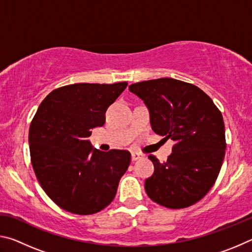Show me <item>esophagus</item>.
<instances>
[{"mask_svg":"<svg viewBox=\"0 0 252 252\" xmlns=\"http://www.w3.org/2000/svg\"><path fill=\"white\" fill-rule=\"evenodd\" d=\"M141 158H142V156L139 155L138 152H132V153H131V159H132V161H136V160L141 159Z\"/></svg>","mask_w":252,"mask_h":252,"instance_id":"esophagus-1","label":"esophagus"}]
</instances>
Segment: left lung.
<instances>
[{
	"mask_svg": "<svg viewBox=\"0 0 252 252\" xmlns=\"http://www.w3.org/2000/svg\"><path fill=\"white\" fill-rule=\"evenodd\" d=\"M129 90L148 106L152 130L176 142L167 161L148 157L155 172L144 182L147 194L169 209L192 206L215 185L222 165V114L201 89L180 80L143 81Z\"/></svg>",
	"mask_w": 252,
	"mask_h": 252,
	"instance_id": "1",
	"label": "left lung"
}]
</instances>
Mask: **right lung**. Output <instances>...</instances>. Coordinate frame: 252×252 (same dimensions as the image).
I'll return each mask as SVG.
<instances>
[{
  "label": "right lung",
  "instance_id": "1",
  "mask_svg": "<svg viewBox=\"0 0 252 252\" xmlns=\"http://www.w3.org/2000/svg\"><path fill=\"white\" fill-rule=\"evenodd\" d=\"M127 82L75 83L55 89L42 101L29 130L31 162L42 189L75 215H93L116 197L131 162L126 150L103 152L88 138L105 122V111Z\"/></svg>",
  "mask_w": 252,
  "mask_h": 252
}]
</instances>
